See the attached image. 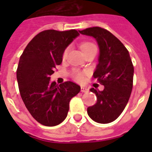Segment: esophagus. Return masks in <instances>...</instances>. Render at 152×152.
I'll return each instance as SVG.
<instances>
[{
	"label": "esophagus",
	"instance_id": "esophagus-1",
	"mask_svg": "<svg viewBox=\"0 0 152 152\" xmlns=\"http://www.w3.org/2000/svg\"><path fill=\"white\" fill-rule=\"evenodd\" d=\"M80 91L82 93H87L89 91V89H87L86 87H81V88H80Z\"/></svg>",
	"mask_w": 152,
	"mask_h": 152
}]
</instances>
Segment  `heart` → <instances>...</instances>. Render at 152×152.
I'll return each mask as SVG.
<instances>
[{"mask_svg":"<svg viewBox=\"0 0 152 152\" xmlns=\"http://www.w3.org/2000/svg\"><path fill=\"white\" fill-rule=\"evenodd\" d=\"M80 50L83 52V53H85L87 51H89V50H92V49H94L96 48L95 45L94 44L91 43V42H83L80 45ZM66 52H67V50H66L64 51V53L63 54V58H65L66 55ZM73 76H74V78L78 80V81H81L83 79H84V74H83L81 72H80L78 70H75L73 72Z\"/></svg>","mask_w":152,"mask_h":152,"instance_id":"obj_1","label":"heart"}]
</instances>
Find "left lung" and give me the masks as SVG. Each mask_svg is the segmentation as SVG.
<instances>
[{
    "instance_id": "8db88e82",
    "label": "left lung",
    "mask_w": 152,
    "mask_h": 152,
    "mask_svg": "<svg viewBox=\"0 0 152 152\" xmlns=\"http://www.w3.org/2000/svg\"><path fill=\"white\" fill-rule=\"evenodd\" d=\"M79 32L92 37L98 43L99 63L94 77L104 86L102 91L90 89L97 96V102L89 107L87 112L97 123L108 124L116 120L127 105L133 89L134 66L127 49L107 30L94 27Z\"/></svg>"
}]
</instances>
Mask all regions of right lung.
<instances>
[{
  "mask_svg": "<svg viewBox=\"0 0 152 152\" xmlns=\"http://www.w3.org/2000/svg\"><path fill=\"white\" fill-rule=\"evenodd\" d=\"M79 35L76 30L41 31L20 57L17 69L20 95L32 117L43 125L62 123L67 115L71 99L80 91V87L72 81L58 86L50 80L55 66L62 63L66 47Z\"/></svg>",
  "mask_w": 152,
  "mask_h": 152,
  "instance_id": "obj_1",
  "label": "right lung"
}]
</instances>
